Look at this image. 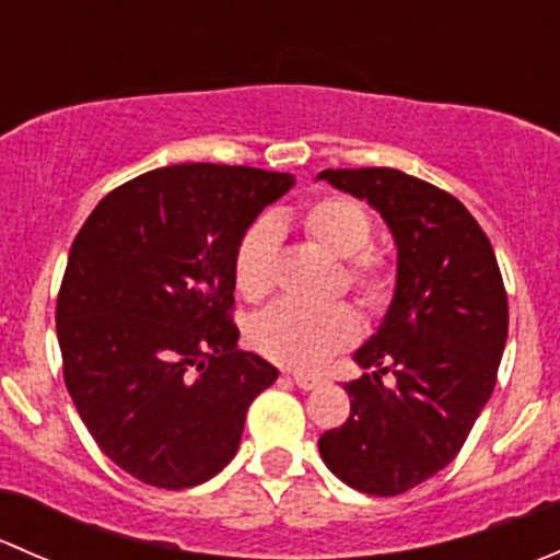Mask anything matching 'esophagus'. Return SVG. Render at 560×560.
I'll return each mask as SVG.
<instances>
[{"mask_svg": "<svg viewBox=\"0 0 560 560\" xmlns=\"http://www.w3.org/2000/svg\"><path fill=\"white\" fill-rule=\"evenodd\" d=\"M292 382H295L301 389H316L322 385L319 376H308V374H292Z\"/></svg>", "mask_w": 560, "mask_h": 560, "instance_id": "obj_1", "label": "esophagus"}]
</instances>
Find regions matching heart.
Returning <instances> with one entry per match:
<instances>
[{"label":"heart","instance_id":"1","mask_svg":"<svg viewBox=\"0 0 560 560\" xmlns=\"http://www.w3.org/2000/svg\"><path fill=\"white\" fill-rule=\"evenodd\" d=\"M303 230L316 246L343 262V279L360 301L382 312L395 292V265L387 254L369 248L376 224L369 208L343 195H327L303 213ZM279 230L270 219H257L241 235L233 257L235 287L246 301H262L276 284ZM360 336V319L349 306L303 308L279 303L259 314L252 325V343L273 363L298 371H316L352 347Z\"/></svg>","mask_w":560,"mask_h":560}]
</instances>
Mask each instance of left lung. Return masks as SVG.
Wrapping results in <instances>:
<instances>
[{
    "label": "left lung",
    "instance_id": "left-lung-1",
    "mask_svg": "<svg viewBox=\"0 0 560 560\" xmlns=\"http://www.w3.org/2000/svg\"><path fill=\"white\" fill-rule=\"evenodd\" d=\"M369 200L398 246V284L380 330L343 385L352 415L319 455L349 488L398 495L460 453L499 376L510 303L493 246L457 197L395 167L322 171ZM389 375L393 383H385Z\"/></svg>",
    "mask_w": 560,
    "mask_h": 560
}]
</instances>
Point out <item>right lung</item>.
<instances>
[{
  "label": "right lung",
  "mask_w": 560,
  "mask_h": 560,
  "mask_svg": "<svg viewBox=\"0 0 560 560\" xmlns=\"http://www.w3.org/2000/svg\"><path fill=\"white\" fill-rule=\"evenodd\" d=\"M295 184L244 165H171L89 213L56 298L70 398L129 477L184 490L217 477L279 371L238 347L233 257L257 213Z\"/></svg>",
  "instance_id": "1"
}]
</instances>
